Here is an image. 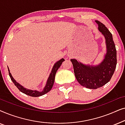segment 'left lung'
I'll list each match as a JSON object with an SVG mask.
<instances>
[{"label":"left lung","mask_w":125,"mask_h":125,"mask_svg":"<svg viewBox=\"0 0 125 125\" xmlns=\"http://www.w3.org/2000/svg\"><path fill=\"white\" fill-rule=\"evenodd\" d=\"M98 30L104 35L107 52L105 59L97 66L86 65L71 59L74 75L80 84L86 88L96 89L103 86L111 80L117 65V51L112 33L101 22L96 20Z\"/></svg>","instance_id":"1"}]
</instances>
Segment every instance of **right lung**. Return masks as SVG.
<instances>
[{
  "instance_id": "1",
  "label": "right lung",
  "mask_w": 125,
  "mask_h": 125,
  "mask_svg": "<svg viewBox=\"0 0 125 125\" xmlns=\"http://www.w3.org/2000/svg\"><path fill=\"white\" fill-rule=\"evenodd\" d=\"M65 60L64 59H61L60 60L58 61L57 62H56L54 64L53 67L52 68V72L50 73V75H49L48 79L47 80V84H46L45 88H44L42 92H39L37 91V90H30L28 89H26L25 88H24L23 86H21V85L19 84V83H17V82L15 81V80L13 79V77L12 76V75L11 74V73L10 72L9 69H8V72H9V76L11 78V79L13 83L15 86H16L17 88H18V89L20 90V92H21L22 93L25 94L30 95V96L31 97H39V96H42V95L45 94L48 92L50 91L51 90V89L52 88L53 85L54 83V78H55V75L56 73V72L57 71V70L60 67V66L62 64V62Z\"/></svg>"
}]
</instances>
